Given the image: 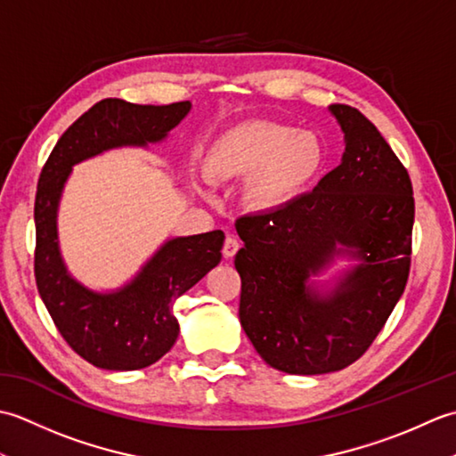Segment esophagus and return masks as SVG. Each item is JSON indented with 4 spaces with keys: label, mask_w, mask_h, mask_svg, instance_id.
<instances>
[{
    "label": "esophagus",
    "mask_w": 456,
    "mask_h": 456,
    "mask_svg": "<svg viewBox=\"0 0 456 456\" xmlns=\"http://www.w3.org/2000/svg\"><path fill=\"white\" fill-rule=\"evenodd\" d=\"M239 240L235 239V237H227L225 239V243H223V256L225 258H233L235 255H237V250H239Z\"/></svg>",
    "instance_id": "obj_1"
}]
</instances>
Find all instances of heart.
<instances>
[{"instance_id":"1","label":"heart","mask_w":456,"mask_h":456,"mask_svg":"<svg viewBox=\"0 0 456 456\" xmlns=\"http://www.w3.org/2000/svg\"><path fill=\"white\" fill-rule=\"evenodd\" d=\"M319 134L292 125L253 119L211 142L206 174L216 182L248 180L247 196L258 209H276L304 191L323 168Z\"/></svg>"}]
</instances>
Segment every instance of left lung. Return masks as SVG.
<instances>
[{
  "mask_svg": "<svg viewBox=\"0 0 456 456\" xmlns=\"http://www.w3.org/2000/svg\"><path fill=\"white\" fill-rule=\"evenodd\" d=\"M341 164L284 206L237 219L239 317L265 362L286 374L341 370L361 358L403 294L411 260L408 170L351 105H329ZM356 265L317 283L337 257Z\"/></svg>",
  "mask_w": 456,
  "mask_h": 456,
  "instance_id": "obj_1",
  "label": "left lung"
}]
</instances>
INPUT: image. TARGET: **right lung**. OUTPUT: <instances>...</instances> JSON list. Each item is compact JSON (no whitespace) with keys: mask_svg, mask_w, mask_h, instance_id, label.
Instances as JSON below:
<instances>
[{"mask_svg":"<svg viewBox=\"0 0 456 456\" xmlns=\"http://www.w3.org/2000/svg\"><path fill=\"white\" fill-rule=\"evenodd\" d=\"M191 110L190 102L137 105L102 100L58 139L35 198V278L58 331L76 353L105 370H137L167 354L180 333L176 299L221 263L223 231L170 237L129 282L92 289L68 270L58 240V208L76 164L113 149H149Z\"/></svg>","mask_w":456,"mask_h":456,"instance_id":"obj_1","label":"right lung"}]
</instances>
